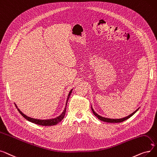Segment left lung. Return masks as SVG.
<instances>
[{
    "label": "left lung",
    "mask_w": 157,
    "mask_h": 157,
    "mask_svg": "<svg viewBox=\"0 0 157 157\" xmlns=\"http://www.w3.org/2000/svg\"><path fill=\"white\" fill-rule=\"evenodd\" d=\"M91 109H92V111H93V114H94V116H96V117H98V119H100V120L103 121L107 122V123H121V122H123V121L126 120V119H128V118H130V117H132V116L134 114H135V113H136V112L139 110V109H137L136 110L134 111L133 113H132L130 115H129V116H126V117H123V118H121V119H109V118L103 117H102V116H99L98 114H96V113H95V112L94 111V110H93V109L92 108V107H91Z\"/></svg>",
    "instance_id": "1"
}]
</instances>
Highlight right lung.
Wrapping results in <instances>:
<instances>
[{
    "label": "right lung",
    "mask_w": 157,
    "mask_h": 157,
    "mask_svg": "<svg viewBox=\"0 0 157 157\" xmlns=\"http://www.w3.org/2000/svg\"><path fill=\"white\" fill-rule=\"evenodd\" d=\"M72 90H73V89H71V90L70 91V93L68 94V98H67V100H66V103L65 108H64L63 112L62 113V114L60 116H59L58 117H57L56 118H54V119H34V118H31V117H28L26 115H25L24 114L22 113L21 112L20 110V109L17 107V105H16L15 103H14V105H15L16 107L17 108V109H18L19 113H20V114H21V116H23L25 119H26L27 120H28L29 121L32 122V123L37 124H39V125H42V126H52V125H55V124H57L58 123L61 121V120H63L64 117V115H65V113H66V110L67 103H68V100H69V98H70V94H71V93L72 92Z\"/></svg>",
    "instance_id": "add662e5"
}]
</instances>
